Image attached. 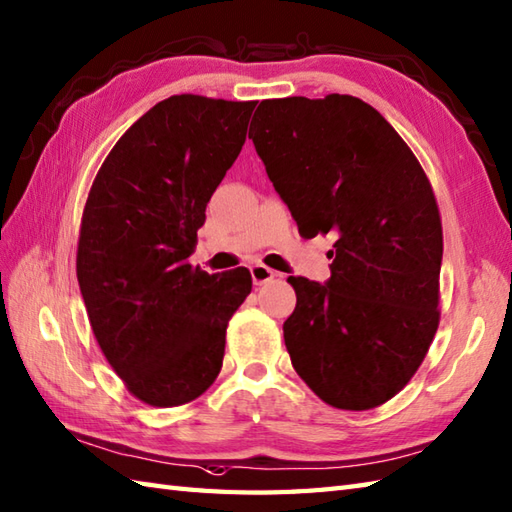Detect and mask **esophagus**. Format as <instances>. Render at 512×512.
I'll use <instances>...</instances> for the list:
<instances>
[{"mask_svg": "<svg viewBox=\"0 0 512 512\" xmlns=\"http://www.w3.org/2000/svg\"><path fill=\"white\" fill-rule=\"evenodd\" d=\"M250 277H253L255 286H262V284H268V281H273L277 277V273L273 268H268L264 264H255V266H250Z\"/></svg>", "mask_w": 512, "mask_h": 512, "instance_id": "esophagus-1", "label": "esophagus"}]
</instances>
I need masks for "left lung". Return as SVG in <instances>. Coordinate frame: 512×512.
Here are the masks:
<instances>
[{
    "mask_svg": "<svg viewBox=\"0 0 512 512\" xmlns=\"http://www.w3.org/2000/svg\"><path fill=\"white\" fill-rule=\"evenodd\" d=\"M270 182L303 237H336L325 284L288 277L292 367L336 409L383 405L438 330L442 224L405 140L356 96L262 101L250 121Z\"/></svg>",
    "mask_w": 512,
    "mask_h": 512,
    "instance_id": "obj_1",
    "label": "left lung"
}]
</instances>
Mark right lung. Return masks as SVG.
Instances as JSON below:
<instances>
[{
	"instance_id": "right-lung-1",
	"label": "right lung",
	"mask_w": 512,
	"mask_h": 512,
	"mask_svg": "<svg viewBox=\"0 0 512 512\" xmlns=\"http://www.w3.org/2000/svg\"><path fill=\"white\" fill-rule=\"evenodd\" d=\"M255 101L169 96L114 145L85 202L76 277L96 341L136 398L176 407L222 369L226 325L248 268L187 262L217 184L246 140Z\"/></svg>"
}]
</instances>
